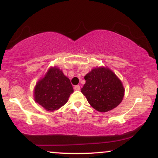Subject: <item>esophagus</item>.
Returning a JSON list of instances; mask_svg holds the SVG:
<instances>
[{"instance_id":"1","label":"esophagus","mask_w":158,"mask_h":158,"mask_svg":"<svg viewBox=\"0 0 158 158\" xmlns=\"http://www.w3.org/2000/svg\"><path fill=\"white\" fill-rule=\"evenodd\" d=\"M74 90H80V86H79V85H75V86H74Z\"/></svg>"}]
</instances>
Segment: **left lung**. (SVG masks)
I'll list each match as a JSON object with an SVG mask.
<instances>
[{
    "label": "left lung",
    "mask_w": 158,
    "mask_h": 158,
    "mask_svg": "<svg viewBox=\"0 0 158 158\" xmlns=\"http://www.w3.org/2000/svg\"><path fill=\"white\" fill-rule=\"evenodd\" d=\"M81 92L94 109L106 112L119 106L124 97L122 82L108 68H94L85 77Z\"/></svg>",
    "instance_id": "left-lung-1"
}]
</instances>
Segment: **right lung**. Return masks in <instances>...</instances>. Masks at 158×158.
Returning a JSON list of instances; mask_svg holds the SVG:
<instances>
[{
    "instance_id": "obj_1",
    "label": "right lung",
    "mask_w": 158,
    "mask_h": 158,
    "mask_svg": "<svg viewBox=\"0 0 158 158\" xmlns=\"http://www.w3.org/2000/svg\"><path fill=\"white\" fill-rule=\"evenodd\" d=\"M73 92L70 79L59 68H50L38 81L34 90L36 102L48 111L59 109Z\"/></svg>"
}]
</instances>
